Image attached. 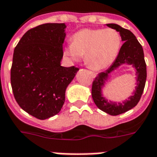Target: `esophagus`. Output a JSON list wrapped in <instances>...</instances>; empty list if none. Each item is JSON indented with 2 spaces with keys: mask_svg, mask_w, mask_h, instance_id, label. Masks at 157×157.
<instances>
[{
  "mask_svg": "<svg viewBox=\"0 0 157 157\" xmlns=\"http://www.w3.org/2000/svg\"><path fill=\"white\" fill-rule=\"evenodd\" d=\"M90 73L92 75V76H93V77H96V76H97V73H95V72H93V71H90Z\"/></svg>",
  "mask_w": 157,
  "mask_h": 157,
  "instance_id": "obj_1",
  "label": "esophagus"
}]
</instances>
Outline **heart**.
Masks as SVG:
<instances>
[{
	"label": "heart",
	"instance_id": "1",
	"mask_svg": "<svg viewBox=\"0 0 157 157\" xmlns=\"http://www.w3.org/2000/svg\"><path fill=\"white\" fill-rule=\"evenodd\" d=\"M121 46V36L113 28L83 29L75 33L64 54L74 61L85 55V63L94 70L107 68L117 59Z\"/></svg>",
	"mask_w": 157,
	"mask_h": 157
}]
</instances>
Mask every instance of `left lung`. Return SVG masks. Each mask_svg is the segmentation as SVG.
I'll return each mask as SVG.
<instances>
[{
	"mask_svg": "<svg viewBox=\"0 0 157 157\" xmlns=\"http://www.w3.org/2000/svg\"><path fill=\"white\" fill-rule=\"evenodd\" d=\"M107 27L119 32L124 44L113 63L106 71L98 74L92 85V98L96 106L103 112L112 116H117L132 109L138 104L144 92L147 79V65L144 60V50L135 36L128 29L115 23H108ZM123 64L132 65L136 69L137 86L133 95L123 103L117 104L107 101L101 94V88L109 75Z\"/></svg>",
	"mask_w": 157,
	"mask_h": 157,
	"instance_id": "left-lung-1",
	"label": "left lung"
}]
</instances>
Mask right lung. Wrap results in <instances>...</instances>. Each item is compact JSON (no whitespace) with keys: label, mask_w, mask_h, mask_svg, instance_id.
<instances>
[{"label":"right lung","mask_w":157,"mask_h":157,"mask_svg":"<svg viewBox=\"0 0 157 157\" xmlns=\"http://www.w3.org/2000/svg\"><path fill=\"white\" fill-rule=\"evenodd\" d=\"M65 23H45L28 30L16 45L10 70L12 90L23 110L40 120L58 114L65 91L79 70L61 66Z\"/></svg>","instance_id":"1"}]
</instances>
